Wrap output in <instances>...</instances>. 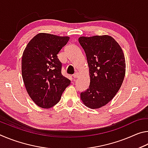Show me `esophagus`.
I'll return each mask as SVG.
<instances>
[{"instance_id":"34e87169","label":"esophagus","mask_w":148,"mask_h":148,"mask_svg":"<svg viewBox=\"0 0 148 148\" xmlns=\"http://www.w3.org/2000/svg\"><path fill=\"white\" fill-rule=\"evenodd\" d=\"M79 76V73L78 72H76V73H74L73 74V77H74V78H76V77H77Z\"/></svg>"}]
</instances>
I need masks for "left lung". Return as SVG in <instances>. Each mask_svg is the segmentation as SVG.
Listing matches in <instances>:
<instances>
[{"mask_svg":"<svg viewBox=\"0 0 148 148\" xmlns=\"http://www.w3.org/2000/svg\"><path fill=\"white\" fill-rule=\"evenodd\" d=\"M79 43L86 55L90 75L89 88L80 94L82 101L92 109L112 101L121 87L125 74V56L112 37H79Z\"/></svg>","mask_w":148,"mask_h":148,"instance_id":"8db88e82","label":"left lung"}]
</instances>
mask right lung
Instances as JSON below:
<instances>
[{
	"label": "right lung",
	"instance_id": "obj_1",
	"mask_svg": "<svg viewBox=\"0 0 148 148\" xmlns=\"http://www.w3.org/2000/svg\"><path fill=\"white\" fill-rule=\"evenodd\" d=\"M69 40L68 36L40 33L23 51L21 72L25 86L34 103L43 108L58 103L71 84V80L62 75V63L57 57Z\"/></svg>",
	"mask_w": 148,
	"mask_h": 148
}]
</instances>
